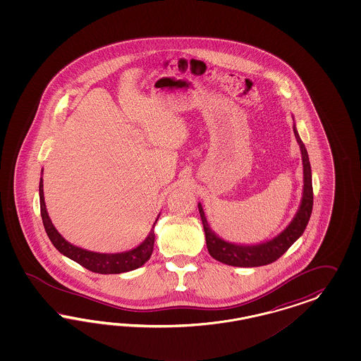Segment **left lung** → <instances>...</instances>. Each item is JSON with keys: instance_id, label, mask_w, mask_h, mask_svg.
I'll return each instance as SVG.
<instances>
[{"instance_id": "1", "label": "left lung", "mask_w": 361, "mask_h": 361, "mask_svg": "<svg viewBox=\"0 0 361 361\" xmlns=\"http://www.w3.org/2000/svg\"><path fill=\"white\" fill-rule=\"evenodd\" d=\"M294 133L302 153L303 195H302L299 209L293 221L287 225V228L282 233L274 237L273 240H266L257 245H237V243L222 240L219 237V234H216L213 230L210 229L202 205L198 202V210L202 219V226H204L205 238H207V247H208L209 254L216 261L229 264V266H237V267L264 266V264L275 262L279 257H282L284 252L290 249V246L303 234L311 217L312 205H314L312 176H311L308 153L299 133L296 131L295 124H294Z\"/></svg>"}]
</instances>
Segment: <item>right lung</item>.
Returning a JSON list of instances; mask_svg holds the SVG:
<instances>
[{"mask_svg":"<svg viewBox=\"0 0 361 361\" xmlns=\"http://www.w3.org/2000/svg\"><path fill=\"white\" fill-rule=\"evenodd\" d=\"M44 172V169H42ZM39 204H41V216L44 222V230L47 233L49 240L54 245L55 249L61 254H63L67 258L73 259L74 262L79 263L85 269H87L92 273L98 274H121L127 273L142 267L147 262L153 252V243H154V225L157 219L153 224L152 229L147 238L136 247H133L128 252H90L86 249L78 247L75 245L66 240L59 231L55 229L51 219L49 217L44 197V180L41 177L39 180Z\"/></svg>","mask_w":361,"mask_h":361,"instance_id":"1","label":"right lung"}]
</instances>
